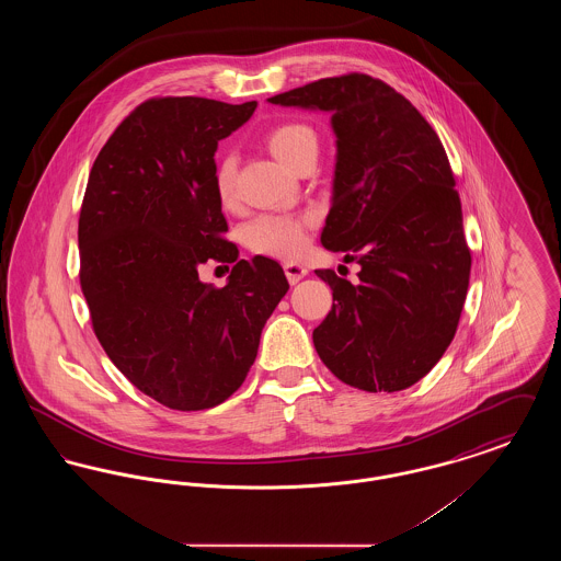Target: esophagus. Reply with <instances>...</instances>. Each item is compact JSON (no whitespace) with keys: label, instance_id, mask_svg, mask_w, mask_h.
Masks as SVG:
<instances>
[{"label":"esophagus","instance_id":"1","mask_svg":"<svg viewBox=\"0 0 561 561\" xmlns=\"http://www.w3.org/2000/svg\"><path fill=\"white\" fill-rule=\"evenodd\" d=\"M284 271H286V277H288L290 284H298V282L309 273V268L305 267V265L293 263V261L284 263Z\"/></svg>","mask_w":561,"mask_h":561}]
</instances>
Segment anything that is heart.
Returning <instances> with one entry per match:
<instances>
[{
	"instance_id": "heart-1",
	"label": "heart",
	"mask_w": 561,
	"mask_h": 561,
	"mask_svg": "<svg viewBox=\"0 0 561 561\" xmlns=\"http://www.w3.org/2000/svg\"><path fill=\"white\" fill-rule=\"evenodd\" d=\"M271 156L286 168H294L307 156H318V136L305 124H279L265 136ZM233 174L236 163L231 158H222L214 170V188L222 204L233 199ZM311 220L307 216H288V214H265L254 218L245 227V241L254 252L293 259L307 241V227Z\"/></svg>"
}]
</instances>
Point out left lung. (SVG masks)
<instances>
[{
    "mask_svg": "<svg viewBox=\"0 0 561 561\" xmlns=\"http://www.w3.org/2000/svg\"><path fill=\"white\" fill-rule=\"evenodd\" d=\"M267 101L328 113L336 136L321 245L362 271L357 284L316 271L332 288L316 351L355 389H408L453 343L469 288L471 252L444 145L408 99L364 73Z\"/></svg>",
    "mask_w": 561,
    "mask_h": 561,
    "instance_id": "1",
    "label": "left lung"
}]
</instances>
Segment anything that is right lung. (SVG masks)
I'll return each mask as SVG.
<instances>
[{"label": "right lung", "instance_id": "obj_1", "mask_svg": "<svg viewBox=\"0 0 561 561\" xmlns=\"http://www.w3.org/2000/svg\"><path fill=\"white\" fill-rule=\"evenodd\" d=\"M254 108L151 99L111 134L88 179L78 241L94 334L138 391L172 410L214 408L240 389L290 288L279 263L238 261L222 240L214 153ZM210 257L237 263L222 289L198 279Z\"/></svg>", "mask_w": 561, "mask_h": 561}]
</instances>
